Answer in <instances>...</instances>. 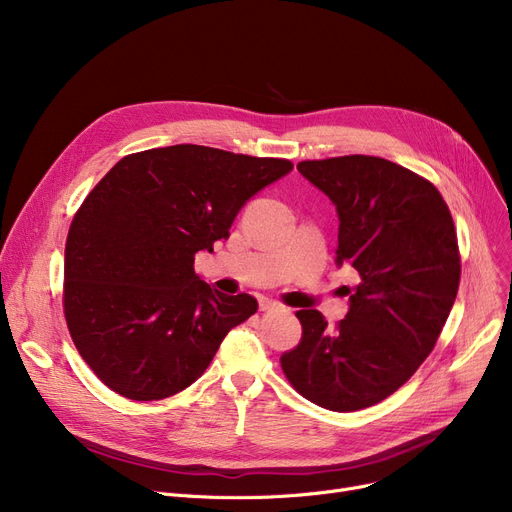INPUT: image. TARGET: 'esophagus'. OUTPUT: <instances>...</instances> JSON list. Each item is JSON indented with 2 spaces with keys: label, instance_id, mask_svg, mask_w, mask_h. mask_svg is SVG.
<instances>
[{
  "label": "esophagus",
  "instance_id": "esophagus-1",
  "mask_svg": "<svg viewBox=\"0 0 512 512\" xmlns=\"http://www.w3.org/2000/svg\"><path fill=\"white\" fill-rule=\"evenodd\" d=\"M259 309H261V311H274V309H280V303H276V301H272V299L261 297V299H259Z\"/></svg>",
  "mask_w": 512,
  "mask_h": 512
}]
</instances>
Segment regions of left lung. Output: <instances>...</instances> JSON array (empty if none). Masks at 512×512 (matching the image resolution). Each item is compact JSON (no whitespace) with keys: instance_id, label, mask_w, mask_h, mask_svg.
I'll use <instances>...</instances> for the list:
<instances>
[{"instance_id":"8db88e82","label":"left lung","mask_w":512,"mask_h":512,"mask_svg":"<svg viewBox=\"0 0 512 512\" xmlns=\"http://www.w3.org/2000/svg\"><path fill=\"white\" fill-rule=\"evenodd\" d=\"M297 170L338 213L336 265H353L348 313L328 330L297 313L303 338L280 363L288 382L328 411H359L405 384L446 324L461 280L448 205L438 188L382 157L301 161Z\"/></svg>"}]
</instances>
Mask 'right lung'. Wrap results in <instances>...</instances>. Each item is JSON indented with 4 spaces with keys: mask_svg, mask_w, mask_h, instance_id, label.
<instances>
[{
    "mask_svg": "<svg viewBox=\"0 0 512 512\" xmlns=\"http://www.w3.org/2000/svg\"><path fill=\"white\" fill-rule=\"evenodd\" d=\"M286 159L172 145L120 159L76 211L64 261V313L76 351L130 400L197 382L226 334L257 311L195 272L238 211L286 176Z\"/></svg>",
    "mask_w": 512,
    "mask_h": 512,
    "instance_id": "add662e5",
    "label": "right lung"
}]
</instances>
